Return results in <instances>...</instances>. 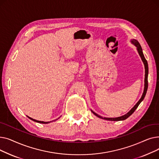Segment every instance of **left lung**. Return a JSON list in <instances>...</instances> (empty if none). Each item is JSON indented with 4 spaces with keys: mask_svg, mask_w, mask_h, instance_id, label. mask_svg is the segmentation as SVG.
Returning <instances> with one entry per match:
<instances>
[{
    "mask_svg": "<svg viewBox=\"0 0 159 159\" xmlns=\"http://www.w3.org/2000/svg\"><path fill=\"white\" fill-rule=\"evenodd\" d=\"M131 43L134 44L136 47H137V49L138 51V53L140 55V57H141V59L142 61H143L144 64V68H145V79H144V92L143 93V95H142L141 98H140L139 101H138V102L134 106V107H133L132 109L128 112L127 113L126 115H124L123 116H119V117H116V118H106V117H102V116L98 115V114H97L96 113H95L94 111H93L92 110H91V112H92L95 116H98V118H101V119H104V120H111V121H119V120H124L125 119H128L129 116L133 114V113L135 111V110L137 109V108L138 107L139 105L140 104V102L143 101L145 96H146V92H147V89H148V62L146 60V58L144 57V55L143 54V49H142L141 48V46L140 45L139 42L135 40V39H133L131 40Z\"/></svg>",
    "mask_w": 159,
    "mask_h": 159,
    "instance_id": "obj_1",
    "label": "left lung"
}]
</instances>
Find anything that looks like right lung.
<instances>
[{
	"label": "right lung",
	"instance_id": "right-lung-1",
	"mask_svg": "<svg viewBox=\"0 0 159 159\" xmlns=\"http://www.w3.org/2000/svg\"><path fill=\"white\" fill-rule=\"evenodd\" d=\"M28 117L29 118V119H30L31 120H33V121H35V122H39V123H42V124H48V123H49L50 122H44V121H39V120H35V119H31V118H30V117H29V116H28ZM56 120H57V119H56ZM54 121V120H53Z\"/></svg>",
	"mask_w": 159,
	"mask_h": 159
}]
</instances>
